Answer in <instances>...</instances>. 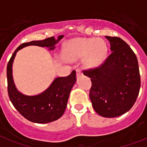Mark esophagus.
Instances as JSON below:
<instances>
[{"instance_id": "obj_1", "label": "esophagus", "mask_w": 147, "mask_h": 147, "mask_svg": "<svg viewBox=\"0 0 147 147\" xmlns=\"http://www.w3.org/2000/svg\"><path fill=\"white\" fill-rule=\"evenodd\" d=\"M76 75H77V76H80L82 75L81 70L80 69H76Z\"/></svg>"}]
</instances>
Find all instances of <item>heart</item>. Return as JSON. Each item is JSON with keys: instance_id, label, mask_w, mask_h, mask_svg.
I'll list each match as a JSON object with an SVG mask.
<instances>
[{"instance_id": "b5f03b06", "label": "heart", "mask_w": 147, "mask_h": 147, "mask_svg": "<svg viewBox=\"0 0 147 147\" xmlns=\"http://www.w3.org/2000/svg\"><path fill=\"white\" fill-rule=\"evenodd\" d=\"M106 52V45L102 40L78 39L69 43L66 56L69 60H78L85 56L84 65L88 68H92L102 63Z\"/></svg>"}]
</instances>
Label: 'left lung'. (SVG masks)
Wrapping results in <instances>:
<instances>
[{
	"label": "left lung",
	"mask_w": 147,
	"mask_h": 147,
	"mask_svg": "<svg viewBox=\"0 0 147 147\" xmlns=\"http://www.w3.org/2000/svg\"><path fill=\"white\" fill-rule=\"evenodd\" d=\"M112 52L97 67L83 70L91 78L90 98L95 111L104 117H117L129 111L140 88L138 59L129 45L117 36H106Z\"/></svg>",
	"instance_id": "obj_1"
}]
</instances>
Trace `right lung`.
Masks as SVG:
<instances>
[{
    "label": "right lung",
    "mask_w": 147,
    "mask_h": 147,
    "mask_svg": "<svg viewBox=\"0 0 147 147\" xmlns=\"http://www.w3.org/2000/svg\"><path fill=\"white\" fill-rule=\"evenodd\" d=\"M63 37V36L61 35L57 40L51 36L43 40L22 43L15 51L7 64V90L9 99L15 108L24 118L33 123L41 124L51 123L62 117L66 110L71 88L76 81V71L73 70L69 76L55 78L50 87L41 94L28 96L22 94L15 87L12 75L13 60L17 51L24 47L37 45L48 47L51 50L55 49V44Z\"/></svg>",
    "instance_id": "add662e5"
}]
</instances>
